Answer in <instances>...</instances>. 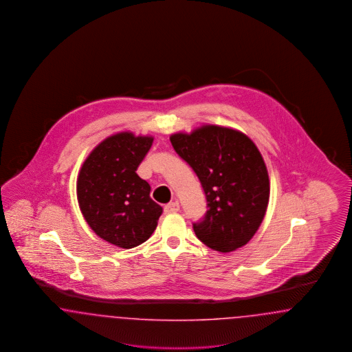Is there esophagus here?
<instances>
[{"label":"esophagus","instance_id":"1","mask_svg":"<svg viewBox=\"0 0 352 352\" xmlns=\"http://www.w3.org/2000/svg\"><path fill=\"white\" fill-rule=\"evenodd\" d=\"M165 213H175L179 211V203L178 201H171L168 206H165Z\"/></svg>","mask_w":352,"mask_h":352}]
</instances>
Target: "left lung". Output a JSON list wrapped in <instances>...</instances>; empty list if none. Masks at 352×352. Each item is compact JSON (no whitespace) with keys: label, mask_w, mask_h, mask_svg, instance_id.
Listing matches in <instances>:
<instances>
[{"label":"left lung","mask_w":352,"mask_h":352,"mask_svg":"<svg viewBox=\"0 0 352 352\" xmlns=\"http://www.w3.org/2000/svg\"><path fill=\"white\" fill-rule=\"evenodd\" d=\"M177 155L201 183L204 217L192 224L197 239L216 252L246 245L262 224L270 199L267 168L261 152L242 132L203 126L170 138Z\"/></svg>","instance_id":"1"}]
</instances>
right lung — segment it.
<instances>
[{"mask_svg": "<svg viewBox=\"0 0 352 352\" xmlns=\"http://www.w3.org/2000/svg\"><path fill=\"white\" fill-rule=\"evenodd\" d=\"M153 142L120 132L102 141L85 160L77 199L86 223L100 239L123 249L152 236L162 207L149 197V183L136 174Z\"/></svg>", "mask_w": 352, "mask_h": 352, "instance_id": "1", "label": "right lung"}]
</instances>
